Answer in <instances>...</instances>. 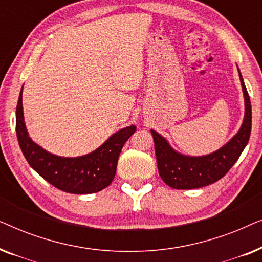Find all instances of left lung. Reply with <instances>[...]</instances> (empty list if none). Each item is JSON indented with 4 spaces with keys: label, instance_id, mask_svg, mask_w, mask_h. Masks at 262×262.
<instances>
[{
    "label": "left lung",
    "instance_id": "1",
    "mask_svg": "<svg viewBox=\"0 0 262 262\" xmlns=\"http://www.w3.org/2000/svg\"><path fill=\"white\" fill-rule=\"evenodd\" d=\"M237 70L245 98V118L237 134L222 148L204 156H187L174 150L166 138L151 130L160 177L171 188L192 189L213 184L230 170L246 148L252 131V106Z\"/></svg>",
    "mask_w": 262,
    "mask_h": 262
}]
</instances>
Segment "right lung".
Wrapping results in <instances>:
<instances>
[{"mask_svg": "<svg viewBox=\"0 0 262 262\" xmlns=\"http://www.w3.org/2000/svg\"><path fill=\"white\" fill-rule=\"evenodd\" d=\"M23 88L16 106V136L28 164L52 186L73 194H91L110 186L116 175L121 149L125 142L135 134V125L117 131L102 145L87 155L78 157L53 155L28 136L24 119Z\"/></svg>", "mask_w": 262, "mask_h": 262, "instance_id": "right-lung-1", "label": "right lung"}]
</instances>
